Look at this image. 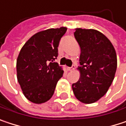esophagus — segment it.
<instances>
[{"instance_id":"1","label":"esophagus","mask_w":126,"mask_h":126,"mask_svg":"<svg viewBox=\"0 0 126 126\" xmlns=\"http://www.w3.org/2000/svg\"><path fill=\"white\" fill-rule=\"evenodd\" d=\"M74 69H75V66H73V65H72L71 67H68V68H67L68 71H72Z\"/></svg>"}]
</instances>
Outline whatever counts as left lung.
I'll return each mask as SVG.
<instances>
[{
    "label": "left lung",
    "mask_w": 126,
    "mask_h": 126,
    "mask_svg": "<svg viewBox=\"0 0 126 126\" xmlns=\"http://www.w3.org/2000/svg\"><path fill=\"white\" fill-rule=\"evenodd\" d=\"M74 36L80 48V72L72 85L75 97L84 104L97 102L107 92L117 70V55L110 40L93 29L76 28Z\"/></svg>",
    "instance_id": "obj_1"
}]
</instances>
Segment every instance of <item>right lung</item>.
<instances>
[{
    "instance_id": "add662e5",
    "label": "right lung",
    "mask_w": 126,
    "mask_h": 126,
    "mask_svg": "<svg viewBox=\"0 0 126 126\" xmlns=\"http://www.w3.org/2000/svg\"><path fill=\"white\" fill-rule=\"evenodd\" d=\"M67 27L51 28L35 33L22 48L16 60L17 80L24 96L31 102L42 104L53 96L64 71L54 62L58 46Z\"/></svg>"
}]
</instances>
